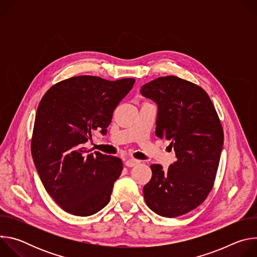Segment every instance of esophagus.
<instances>
[{"instance_id":"1","label":"esophagus","mask_w":257,"mask_h":257,"mask_svg":"<svg viewBox=\"0 0 257 257\" xmlns=\"http://www.w3.org/2000/svg\"><path fill=\"white\" fill-rule=\"evenodd\" d=\"M139 163H140V162H139L138 160H135V159H129V160H127V161H126L125 165H126V167L131 168V167H134V166L138 165Z\"/></svg>"}]
</instances>
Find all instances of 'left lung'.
Returning <instances> with one entry per match:
<instances>
[{
	"label": "left lung",
	"mask_w": 257,
	"mask_h": 257,
	"mask_svg": "<svg viewBox=\"0 0 257 257\" xmlns=\"http://www.w3.org/2000/svg\"><path fill=\"white\" fill-rule=\"evenodd\" d=\"M140 92L158 104L156 135L170 140L176 162L153 176L143 187L144 200L166 217L183 215L200 205L212 189L224 144V131L208 94L176 76L159 77Z\"/></svg>",
	"instance_id": "left-lung-1"
}]
</instances>
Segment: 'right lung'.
<instances>
[{
  "label": "right lung",
  "mask_w": 257,
  "mask_h": 257,
  "mask_svg": "<svg viewBox=\"0 0 257 257\" xmlns=\"http://www.w3.org/2000/svg\"><path fill=\"white\" fill-rule=\"evenodd\" d=\"M134 78L109 81L76 76L53 85L36 111L31 155L47 190L65 211L87 216L111 199L123 163L84 143L94 131L105 135L114 109L134 85Z\"/></svg>",
  "instance_id": "1"
}]
</instances>
